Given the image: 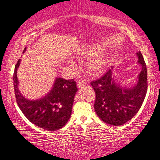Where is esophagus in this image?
<instances>
[{"instance_id":"esophagus-1","label":"esophagus","mask_w":160,"mask_h":160,"mask_svg":"<svg viewBox=\"0 0 160 160\" xmlns=\"http://www.w3.org/2000/svg\"><path fill=\"white\" fill-rule=\"evenodd\" d=\"M77 85H78V88L79 89L82 88V87L85 86V82L83 80H79V81H78Z\"/></svg>"}]
</instances>
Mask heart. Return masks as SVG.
<instances>
[{
  "label": "heart",
  "instance_id": "heart-1",
  "mask_svg": "<svg viewBox=\"0 0 160 160\" xmlns=\"http://www.w3.org/2000/svg\"><path fill=\"white\" fill-rule=\"evenodd\" d=\"M77 57L82 58L92 57L86 64L87 72L91 76L96 77L103 73L107 68L108 59L107 56L102 53V50L97 47L86 46L75 51Z\"/></svg>",
  "mask_w": 160,
  "mask_h": 160
}]
</instances>
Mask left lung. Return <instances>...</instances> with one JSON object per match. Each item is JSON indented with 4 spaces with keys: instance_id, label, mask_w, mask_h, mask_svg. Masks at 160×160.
Listing matches in <instances>:
<instances>
[{
    "instance_id": "8db88e82",
    "label": "left lung",
    "mask_w": 160,
    "mask_h": 160,
    "mask_svg": "<svg viewBox=\"0 0 160 160\" xmlns=\"http://www.w3.org/2000/svg\"><path fill=\"white\" fill-rule=\"evenodd\" d=\"M136 55L141 71L134 86L126 88L119 85L114 77V67L100 79L91 82L96 93V113L107 124H125L136 115L143 102L148 87L147 65L140 51Z\"/></svg>"
}]
</instances>
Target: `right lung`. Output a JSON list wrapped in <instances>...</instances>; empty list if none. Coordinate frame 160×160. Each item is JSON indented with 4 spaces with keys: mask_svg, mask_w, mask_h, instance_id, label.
Returning <instances> with one entry per match:
<instances>
[{
    "mask_svg": "<svg viewBox=\"0 0 160 160\" xmlns=\"http://www.w3.org/2000/svg\"><path fill=\"white\" fill-rule=\"evenodd\" d=\"M20 62L21 59H19L15 65L13 87L21 111L31 122L42 129L54 131L62 128L71 117L74 98L78 91L75 81L57 78L52 88L44 97L36 100L28 99L19 90L17 69Z\"/></svg>",
    "mask_w": 160,
    "mask_h": 160,
    "instance_id": "right-lung-1",
    "label": "right lung"
}]
</instances>
